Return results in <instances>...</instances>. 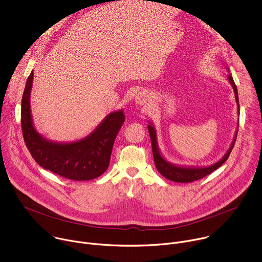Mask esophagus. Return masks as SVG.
Returning a JSON list of instances; mask_svg holds the SVG:
<instances>
[{
	"mask_svg": "<svg viewBox=\"0 0 262 262\" xmlns=\"http://www.w3.org/2000/svg\"><path fill=\"white\" fill-rule=\"evenodd\" d=\"M135 102L139 105H148L149 102V97L147 95L146 92L144 91H140L136 94L135 96Z\"/></svg>",
	"mask_w": 262,
	"mask_h": 262,
	"instance_id": "1",
	"label": "esophagus"
}]
</instances>
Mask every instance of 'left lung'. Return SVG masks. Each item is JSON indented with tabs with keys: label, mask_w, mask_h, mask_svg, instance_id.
<instances>
[{
	"label": "left lung",
	"mask_w": 262,
	"mask_h": 262,
	"mask_svg": "<svg viewBox=\"0 0 262 262\" xmlns=\"http://www.w3.org/2000/svg\"><path fill=\"white\" fill-rule=\"evenodd\" d=\"M228 80H229L230 84L233 87L234 94H235V99H236V102H237V106L239 108L237 89H236L235 83L233 81V78L230 76V74L228 77ZM148 130H149V135H150L151 146H152V155H154L155 164H156V167H157L158 171L165 178H167L171 181L181 182V183H188V182H192V181L201 179V178L207 176L208 174H210L211 172H213L214 170H216L219 167H221L224 163H225L228 160V158L230 156V152L232 150V148L235 144V140H236V136H237V133H236L235 137H234V140H233V143H232L231 147L229 148L228 152L220 162H217V163H215V164H213L209 167H205V168H183V167H177V166L171 165V164H169L168 162H166L164 160V158L161 156V154L159 151V148H158V145H157V135H156L155 128L151 125H148Z\"/></svg>",
	"instance_id": "left-lung-1"
}]
</instances>
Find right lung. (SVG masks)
I'll use <instances>...</instances> for the list:
<instances>
[{"label":"right lung","mask_w":262,"mask_h":262,"mask_svg":"<svg viewBox=\"0 0 262 262\" xmlns=\"http://www.w3.org/2000/svg\"><path fill=\"white\" fill-rule=\"evenodd\" d=\"M33 76L32 71L26 83L20 111L23 137L32 158L42 168L71 180H91L103 174L110 164L114 141L124 122L123 112L108 114L90 136L79 142L59 144L47 141L35 130L31 118Z\"/></svg>","instance_id":"1"}]
</instances>
